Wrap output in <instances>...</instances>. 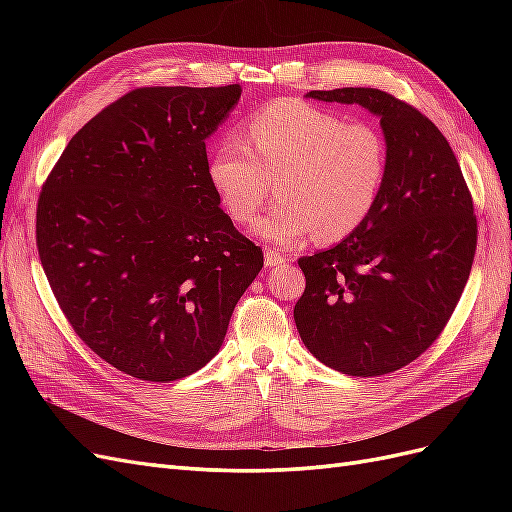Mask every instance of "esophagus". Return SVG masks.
Instances as JSON below:
<instances>
[{
    "label": "esophagus",
    "mask_w": 512,
    "mask_h": 512,
    "mask_svg": "<svg viewBox=\"0 0 512 512\" xmlns=\"http://www.w3.org/2000/svg\"><path fill=\"white\" fill-rule=\"evenodd\" d=\"M282 262H286V256H282L280 252L275 250H265V265L271 269V267H280Z\"/></svg>",
    "instance_id": "obj_1"
}]
</instances>
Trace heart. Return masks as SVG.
Wrapping results in <instances>:
<instances>
[{
	"instance_id": "1",
	"label": "heart",
	"mask_w": 512,
	"mask_h": 512,
	"mask_svg": "<svg viewBox=\"0 0 512 512\" xmlns=\"http://www.w3.org/2000/svg\"><path fill=\"white\" fill-rule=\"evenodd\" d=\"M243 140L224 138L209 158V181L235 222H250L267 203L275 179L277 203L254 232L277 245L309 235L344 239L376 209L389 149L378 128L348 123L303 100H275L245 121Z\"/></svg>"
}]
</instances>
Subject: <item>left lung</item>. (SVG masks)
<instances>
[{
	"instance_id": "obj_1",
	"label": "left lung",
	"mask_w": 512,
	"mask_h": 512,
	"mask_svg": "<svg viewBox=\"0 0 512 512\" xmlns=\"http://www.w3.org/2000/svg\"><path fill=\"white\" fill-rule=\"evenodd\" d=\"M380 117L389 170L376 209L331 250L299 258L305 292L294 322L318 361L382 376L421 356L446 327L476 252L472 194L444 134L374 87L309 91Z\"/></svg>"
}]
</instances>
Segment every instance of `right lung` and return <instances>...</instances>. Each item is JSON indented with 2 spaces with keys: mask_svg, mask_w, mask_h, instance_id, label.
Segmentation results:
<instances>
[{
  "mask_svg": "<svg viewBox=\"0 0 512 512\" xmlns=\"http://www.w3.org/2000/svg\"><path fill=\"white\" fill-rule=\"evenodd\" d=\"M239 98V85L132 89L72 136L42 185L46 280L74 333L132 378L207 365L262 269L209 181L205 141Z\"/></svg>",
  "mask_w": 512,
  "mask_h": 512,
  "instance_id": "add662e5",
  "label": "right lung"
}]
</instances>
